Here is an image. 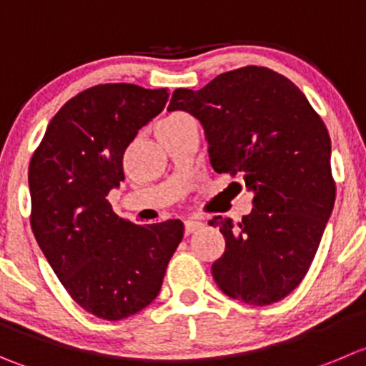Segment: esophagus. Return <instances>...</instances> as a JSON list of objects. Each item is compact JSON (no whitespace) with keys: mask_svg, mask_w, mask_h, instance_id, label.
I'll use <instances>...</instances> for the list:
<instances>
[{"mask_svg":"<svg viewBox=\"0 0 366 366\" xmlns=\"http://www.w3.org/2000/svg\"><path fill=\"white\" fill-rule=\"evenodd\" d=\"M199 228H203V222L194 221V219H189V221H185V233H187V235L197 232Z\"/></svg>","mask_w":366,"mask_h":366,"instance_id":"obj_1","label":"esophagus"}]
</instances>
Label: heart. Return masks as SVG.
<instances>
[{
	"label": "heart",
	"instance_id": "heart-1",
	"mask_svg": "<svg viewBox=\"0 0 366 366\" xmlns=\"http://www.w3.org/2000/svg\"><path fill=\"white\" fill-rule=\"evenodd\" d=\"M187 114H181V113H172L169 114V117L162 118V120L158 122V129H169V127H174V125L181 124L183 120H187Z\"/></svg>",
	"mask_w": 366,
	"mask_h": 366
}]
</instances>
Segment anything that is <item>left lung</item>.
<instances>
[{
  "label": "left lung",
  "mask_w": 366,
  "mask_h": 366,
  "mask_svg": "<svg viewBox=\"0 0 366 366\" xmlns=\"http://www.w3.org/2000/svg\"><path fill=\"white\" fill-rule=\"evenodd\" d=\"M176 109L203 124L212 167L241 174L253 192L241 222H208L226 241L212 264L215 284L249 305L282 300L307 274L336 199L325 124L290 79L264 66L221 73L199 92L176 89Z\"/></svg>",
  "instance_id": "obj_1"
}]
</instances>
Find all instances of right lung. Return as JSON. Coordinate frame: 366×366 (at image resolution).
<instances>
[{
	"mask_svg": "<svg viewBox=\"0 0 366 366\" xmlns=\"http://www.w3.org/2000/svg\"><path fill=\"white\" fill-rule=\"evenodd\" d=\"M169 92L99 84L69 99L48 124L29 167L30 226L75 304L117 322L147 307L162 290L183 222L133 224L113 212L124 152L162 113Z\"/></svg>",
	"mask_w": 366,
	"mask_h": 366,
	"instance_id": "1",
	"label": "right lung"
}]
</instances>
